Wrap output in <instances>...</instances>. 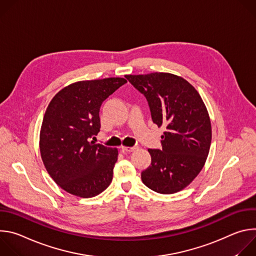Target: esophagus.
<instances>
[{
    "mask_svg": "<svg viewBox=\"0 0 256 256\" xmlns=\"http://www.w3.org/2000/svg\"><path fill=\"white\" fill-rule=\"evenodd\" d=\"M136 149H138L136 146H134V147H122V151L126 152V153H132V152L136 151Z\"/></svg>",
    "mask_w": 256,
    "mask_h": 256,
    "instance_id": "34e87169",
    "label": "esophagus"
}]
</instances>
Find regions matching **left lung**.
I'll use <instances>...</instances> for the list:
<instances>
[{
	"instance_id": "left-lung-1",
	"label": "left lung",
	"mask_w": 256,
	"mask_h": 256,
	"mask_svg": "<svg viewBox=\"0 0 256 256\" xmlns=\"http://www.w3.org/2000/svg\"><path fill=\"white\" fill-rule=\"evenodd\" d=\"M148 101L154 124L166 130L161 149H149L151 165L142 172L144 184L163 194L186 188L208 155L212 126L198 91L184 78L168 72L126 75Z\"/></svg>"
}]
</instances>
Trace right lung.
<instances>
[{
	"label": "right lung",
	"mask_w": 256,
	"mask_h": 256,
	"mask_svg": "<svg viewBox=\"0 0 256 256\" xmlns=\"http://www.w3.org/2000/svg\"><path fill=\"white\" fill-rule=\"evenodd\" d=\"M124 78L80 81L62 89L44 116L40 148L44 164L56 184L66 192L93 198L112 181L118 149L94 144L100 130V107Z\"/></svg>",
	"instance_id": "1"
}]
</instances>
